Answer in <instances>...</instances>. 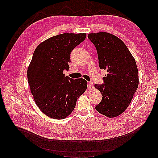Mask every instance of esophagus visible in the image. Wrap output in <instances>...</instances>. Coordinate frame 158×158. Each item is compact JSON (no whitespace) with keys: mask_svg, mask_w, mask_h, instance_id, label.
Masks as SVG:
<instances>
[{"mask_svg":"<svg viewBox=\"0 0 158 158\" xmlns=\"http://www.w3.org/2000/svg\"><path fill=\"white\" fill-rule=\"evenodd\" d=\"M93 87V84L92 83V82H88V84H87V88L89 89H91Z\"/></svg>","mask_w":158,"mask_h":158,"instance_id":"obj_1","label":"esophagus"}]
</instances>
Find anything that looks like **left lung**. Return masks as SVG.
<instances>
[{
  "label": "left lung",
  "instance_id": "obj_1",
  "mask_svg": "<svg viewBox=\"0 0 158 158\" xmlns=\"http://www.w3.org/2000/svg\"><path fill=\"white\" fill-rule=\"evenodd\" d=\"M89 39L96 47L100 69L106 70L102 85L95 84L102 99L96 110L108 118H114L127 109L139 84L135 59L124 42L107 33H89Z\"/></svg>",
  "mask_w": 158,
  "mask_h": 158
}]
</instances>
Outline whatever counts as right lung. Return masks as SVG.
<instances>
[{
    "label": "right lung",
    "mask_w": 158,
    "mask_h": 158,
    "mask_svg": "<svg viewBox=\"0 0 158 158\" xmlns=\"http://www.w3.org/2000/svg\"><path fill=\"white\" fill-rule=\"evenodd\" d=\"M86 38V33H63L41 42L35 49L27 71L33 99L48 117L62 119L68 116L83 94L87 81L65 77L72 50Z\"/></svg>",
    "instance_id": "obj_1"
}]
</instances>
